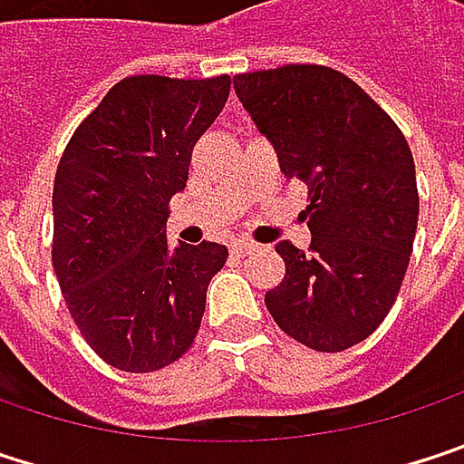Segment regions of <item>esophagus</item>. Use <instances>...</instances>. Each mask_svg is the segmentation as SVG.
I'll return each mask as SVG.
<instances>
[{
    "instance_id": "1",
    "label": "esophagus",
    "mask_w": 464,
    "mask_h": 464,
    "mask_svg": "<svg viewBox=\"0 0 464 464\" xmlns=\"http://www.w3.org/2000/svg\"><path fill=\"white\" fill-rule=\"evenodd\" d=\"M255 249H257V244L249 241V238H236L231 244L233 255H246V252H255Z\"/></svg>"
}]
</instances>
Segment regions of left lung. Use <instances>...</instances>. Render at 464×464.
I'll list each match as a JSON object with an SVG mask.
<instances>
[{
  "instance_id": "8db88e82",
  "label": "left lung",
  "mask_w": 464,
  "mask_h": 464,
  "mask_svg": "<svg viewBox=\"0 0 464 464\" xmlns=\"http://www.w3.org/2000/svg\"><path fill=\"white\" fill-rule=\"evenodd\" d=\"M287 179L309 185V252L279 241L285 279L266 306L287 335L343 352L390 314L417 236L414 155L392 118L346 74L290 63L233 77Z\"/></svg>"
}]
</instances>
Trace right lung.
I'll return each instance as SVG.
<instances>
[{"instance_id": "1", "label": "right lung", "mask_w": 464, "mask_h": 464, "mask_svg": "<svg viewBox=\"0 0 464 464\" xmlns=\"http://www.w3.org/2000/svg\"><path fill=\"white\" fill-rule=\"evenodd\" d=\"M231 77H126L77 126L53 185V268L88 346L150 373L182 357L204 317L226 244L177 246L169 201L190 152L228 102Z\"/></svg>"}]
</instances>
